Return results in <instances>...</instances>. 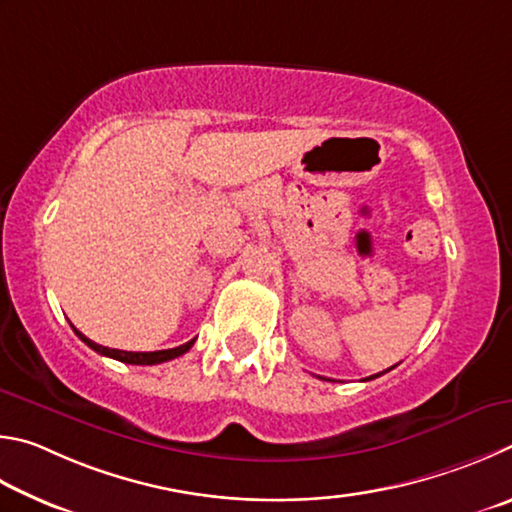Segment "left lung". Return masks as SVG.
I'll return each mask as SVG.
<instances>
[{
  "label": "left lung",
  "instance_id": "1",
  "mask_svg": "<svg viewBox=\"0 0 512 512\" xmlns=\"http://www.w3.org/2000/svg\"><path fill=\"white\" fill-rule=\"evenodd\" d=\"M391 369H393V366H391ZM378 375H382V373H378ZM378 375H371V378H366V380H373V378H378Z\"/></svg>",
  "mask_w": 512,
  "mask_h": 512
}]
</instances>
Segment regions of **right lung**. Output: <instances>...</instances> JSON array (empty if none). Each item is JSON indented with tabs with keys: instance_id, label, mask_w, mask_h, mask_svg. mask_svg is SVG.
Here are the masks:
<instances>
[{
	"instance_id": "1",
	"label": "right lung",
	"mask_w": 512,
	"mask_h": 512,
	"mask_svg": "<svg viewBox=\"0 0 512 512\" xmlns=\"http://www.w3.org/2000/svg\"><path fill=\"white\" fill-rule=\"evenodd\" d=\"M74 333L83 339V342L92 348V351L101 353L105 357H112V360H119V362H125V364H141V366H150V364H161V362H168V360H175V357L184 355L188 348L193 346L195 339H191V342H186L182 346L177 348H168V351H152V353H132V351H116V348H107V346H101L92 342V339H87L80 330L74 328Z\"/></svg>"
}]
</instances>
